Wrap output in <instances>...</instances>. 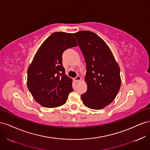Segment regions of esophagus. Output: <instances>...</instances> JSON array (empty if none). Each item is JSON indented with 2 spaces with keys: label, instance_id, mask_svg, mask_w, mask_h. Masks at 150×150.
<instances>
[{
  "label": "esophagus",
  "instance_id": "1",
  "mask_svg": "<svg viewBox=\"0 0 150 150\" xmlns=\"http://www.w3.org/2000/svg\"><path fill=\"white\" fill-rule=\"evenodd\" d=\"M81 80H82V78H81V76H78L75 78V81H77V82H79V81H81Z\"/></svg>",
  "mask_w": 150,
  "mask_h": 150
}]
</instances>
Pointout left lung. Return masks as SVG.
<instances>
[{"label":"left lung","instance_id":"8db88e82","mask_svg":"<svg viewBox=\"0 0 150 150\" xmlns=\"http://www.w3.org/2000/svg\"><path fill=\"white\" fill-rule=\"evenodd\" d=\"M73 34L86 64L88 89L81 99L86 107L101 110L113 101L120 89V66L110 47L96 34L81 30Z\"/></svg>","mask_w":150,"mask_h":150}]
</instances>
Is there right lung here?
Segmentation results:
<instances>
[{
    "label": "right lung",
    "mask_w": 150,
    "mask_h": 150,
    "mask_svg": "<svg viewBox=\"0 0 150 150\" xmlns=\"http://www.w3.org/2000/svg\"><path fill=\"white\" fill-rule=\"evenodd\" d=\"M78 46L71 33L56 32L48 37L35 53L28 69L27 85L34 99L46 108L63 105L72 91V79L65 74L62 54Z\"/></svg>",
    "instance_id": "add662e5"
}]
</instances>
